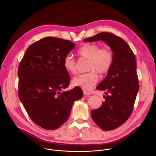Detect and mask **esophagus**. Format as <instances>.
I'll return each mask as SVG.
<instances>
[{
  "instance_id": "esophagus-1",
  "label": "esophagus",
  "mask_w": 156,
  "mask_h": 156,
  "mask_svg": "<svg viewBox=\"0 0 156 156\" xmlns=\"http://www.w3.org/2000/svg\"><path fill=\"white\" fill-rule=\"evenodd\" d=\"M83 94H85V95H90V93L88 92V90H85V89H83Z\"/></svg>"
}]
</instances>
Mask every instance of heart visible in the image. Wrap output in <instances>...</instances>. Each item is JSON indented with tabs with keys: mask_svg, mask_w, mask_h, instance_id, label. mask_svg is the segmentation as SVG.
Here are the masks:
<instances>
[{
	"mask_svg": "<svg viewBox=\"0 0 156 156\" xmlns=\"http://www.w3.org/2000/svg\"><path fill=\"white\" fill-rule=\"evenodd\" d=\"M77 55L82 59L88 60L87 70L89 72L75 76L72 80L74 86L85 89H91L97 83L98 75L105 74L111 68L113 61V55L111 48L101 47L96 43H87L77 50ZM65 69L70 74L77 73V63L71 55H67L63 61Z\"/></svg>",
	"mask_w": 156,
	"mask_h": 156,
	"instance_id": "1",
	"label": "heart"
}]
</instances>
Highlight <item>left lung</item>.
Masks as SVG:
<instances>
[{"label": "left lung", "mask_w": 156, "mask_h": 156, "mask_svg": "<svg viewBox=\"0 0 156 156\" xmlns=\"http://www.w3.org/2000/svg\"><path fill=\"white\" fill-rule=\"evenodd\" d=\"M101 40L113 51L111 68L96 88L105 90V101L100 108L91 111L95 123L104 130H114L122 125L131 115L139 90L136 62L133 51L121 38L109 32H101L83 41Z\"/></svg>", "instance_id": "left-lung-1"}]
</instances>
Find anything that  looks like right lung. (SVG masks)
I'll use <instances>...</instances> for the list:
<instances>
[{"mask_svg": "<svg viewBox=\"0 0 156 156\" xmlns=\"http://www.w3.org/2000/svg\"><path fill=\"white\" fill-rule=\"evenodd\" d=\"M75 45L69 40L45 37L28 47L19 64V98L30 119L46 130L64 124L73 103L83 96L78 87L63 91L70 81L64 59Z\"/></svg>", "mask_w": 156, "mask_h": 156, "instance_id": "add662e5", "label": "right lung"}]
</instances>
